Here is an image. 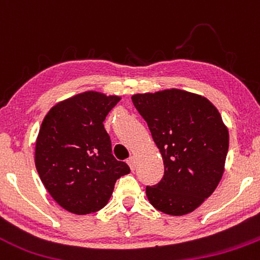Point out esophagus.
<instances>
[{
  "label": "esophagus",
  "mask_w": 260,
  "mask_h": 260,
  "mask_svg": "<svg viewBox=\"0 0 260 260\" xmlns=\"http://www.w3.org/2000/svg\"><path fill=\"white\" fill-rule=\"evenodd\" d=\"M127 164H129L131 171H133V172L135 171V168H136V159H135V156H130V158L127 159Z\"/></svg>",
  "instance_id": "34e87169"
}]
</instances>
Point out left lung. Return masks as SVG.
Wrapping results in <instances>:
<instances>
[{
  "label": "left lung",
  "instance_id": "8db88e82",
  "mask_svg": "<svg viewBox=\"0 0 260 260\" xmlns=\"http://www.w3.org/2000/svg\"><path fill=\"white\" fill-rule=\"evenodd\" d=\"M164 163V176L146 186L149 202L164 214L196 210L217 187L229 150V131L216 107L182 89L134 94Z\"/></svg>",
  "mask_w": 260,
  "mask_h": 260
}]
</instances>
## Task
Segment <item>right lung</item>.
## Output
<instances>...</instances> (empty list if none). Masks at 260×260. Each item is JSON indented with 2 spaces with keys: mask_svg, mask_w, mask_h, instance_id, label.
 Segmentation results:
<instances>
[{
  "mask_svg": "<svg viewBox=\"0 0 260 260\" xmlns=\"http://www.w3.org/2000/svg\"><path fill=\"white\" fill-rule=\"evenodd\" d=\"M120 101L88 91L56 104L40 126L35 166L54 201L77 215L106 206L120 177L130 173L112 155L104 121Z\"/></svg>",
  "mask_w": 260,
  "mask_h": 260,
  "instance_id": "obj_1",
  "label": "right lung"
}]
</instances>
